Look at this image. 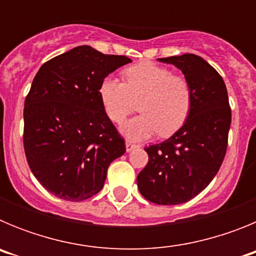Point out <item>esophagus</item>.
Listing matches in <instances>:
<instances>
[{"mask_svg": "<svg viewBox=\"0 0 256 256\" xmlns=\"http://www.w3.org/2000/svg\"><path fill=\"white\" fill-rule=\"evenodd\" d=\"M138 148V144H132V142H130V141L126 142V152H130V151L134 150V148Z\"/></svg>", "mask_w": 256, "mask_h": 256, "instance_id": "1", "label": "esophagus"}]
</instances>
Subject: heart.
<instances>
[{"label": "heart", "mask_w": 256, "mask_h": 256, "mask_svg": "<svg viewBox=\"0 0 256 256\" xmlns=\"http://www.w3.org/2000/svg\"><path fill=\"white\" fill-rule=\"evenodd\" d=\"M124 78L126 83L114 76L105 78L98 94L114 123H122L140 102L141 114L120 128L126 138L144 141L156 132L168 137L184 124L192 106V91L186 79L150 61L126 68Z\"/></svg>", "instance_id": "obj_1"}]
</instances>
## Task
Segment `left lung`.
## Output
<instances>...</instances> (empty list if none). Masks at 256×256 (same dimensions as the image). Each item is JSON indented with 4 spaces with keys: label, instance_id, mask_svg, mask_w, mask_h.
Returning <instances> with one entry per match:
<instances>
[{
    "label": "left lung",
    "instance_id": "8db88e82",
    "mask_svg": "<svg viewBox=\"0 0 256 256\" xmlns=\"http://www.w3.org/2000/svg\"><path fill=\"white\" fill-rule=\"evenodd\" d=\"M180 70L192 91L187 120L162 144L144 148L148 162L137 177L144 198L178 205L198 195L212 180L227 151L230 108L224 80L194 54L158 58Z\"/></svg>",
    "mask_w": 256,
    "mask_h": 256
}]
</instances>
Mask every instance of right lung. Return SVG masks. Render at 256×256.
<instances>
[{"label": "right lung", "instance_id": "add662e5", "mask_svg": "<svg viewBox=\"0 0 256 256\" xmlns=\"http://www.w3.org/2000/svg\"><path fill=\"white\" fill-rule=\"evenodd\" d=\"M132 62L78 46L44 62L24 104V151L32 173L56 198L82 201L100 192L126 144L100 100L104 79Z\"/></svg>", "mask_w": 256, "mask_h": 256}]
</instances>
